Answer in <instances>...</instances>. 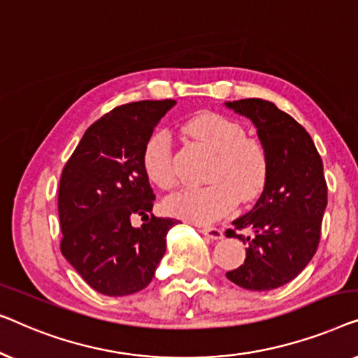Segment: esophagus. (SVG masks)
<instances>
[{
  "label": "esophagus",
  "instance_id": "esophagus-1",
  "mask_svg": "<svg viewBox=\"0 0 358 358\" xmlns=\"http://www.w3.org/2000/svg\"><path fill=\"white\" fill-rule=\"evenodd\" d=\"M201 231H203V235L208 236V238L210 240H220L224 238V231L222 229H217V227H203L201 229Z\"/></svg>",
  "mask_w": 358,
  "mask_h": 358
}]
</instances>
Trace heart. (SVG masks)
Here are the masks:
<instances>
[{
  "label": "heart",
  "instance_id": "heart-1",
  "mask_svg": "<svg viewBox=\"0 0 358 358\" xmlns=\"http://www.w3.org/2000/svg\"><path fill=\"white\" fill-rule=\"evenodd\" d=\"M186 133L215 152L206 186H188L165 199V210L173 217L194 224H210L227 215L238 201H253L263 193L269 178L271 160L259 139L246 136L235 120L214 112H203L188 120ZM141 164L148 178L159 188L177 183L172 141L165 129L145 139Z\"/></svg>",
  "mask_w": 358,
  "mask_h": 358
}]
</instances>
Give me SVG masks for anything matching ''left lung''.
Listing matches in <instances>:
<instances>
[{"label":"left lung","mask_w":358,"mask_h":358,"mask_svg":"<svg viewBox=\"0 0 358 358\" xmlns=\"http://www.w3.org/2000/svg\"><path fill=\"white\" fill-rule=\"evenodd\" d=\"M225 105L255 123L271 160L258 203L225 231L248 245L245 263L227 279L248 290L278 289L305 269L320 245L328 204L323 160L306 129L273 102L241 99ZM245 228L254 236L236 234Z\"/></svg>","instance_id":"left-lung-1"}]
</instances>
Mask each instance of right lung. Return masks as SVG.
Here are the masks:
<instances>
[{"label": "right lung", "mask_w": 358, "mask_h": 358, "mask_svg": "<svg viewBox=\"0 0 358 358\" xmlns=\"http://www.w3.org/2000/svg\"><path fill=\"white\" fill-rule=\"evenodd\" d=\"M175 100L120 105L85 131L64 164L58 188L59 250L80 278L103 295L143 290L165 253L177 219L152 214L154 189L141 164L145 139ZM141 215L136 229L130 219Z\"/></svg>", "instance_id": "add662e5"}]
</instances>
